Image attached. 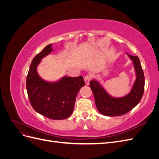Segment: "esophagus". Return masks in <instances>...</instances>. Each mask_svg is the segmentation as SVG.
<instances>
[{"mask_svg": "<svg viewBox=\"0 0 159 159\" xmlns=\"http://www.w3.org/2000/svg\"><path fill=\"white\" fill-rule=\"evenodd\" d=\"M91 79V75L90 74L86 75L84 77V81H85V85H89V81H90Z\"/></svg>", "mask_w": 159, "mask_h": 159, "instance_id": "obj_1", "label": "esophagus"}]
</instances>
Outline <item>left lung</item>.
<instances>
[{"label": "left lung", "mask_w": 159, "mask_h": 159, "mask_svg": "<svg viewBox=\"0 0 159 159\" xmlns=\"http://www.w3.org/2000/svg\"><path fill=\"white\" fill-rule=\"evenodd\" d=\"M126 54L133 61L136 75V80L128 94L121 98H114L107 92L98 81L93 80L89 82L96 107L99 112L105 116L116 117L128 113L136 106L143 97L145 88V75L140 60L137 56Z\"/></svg>", "instance_id": "1"}]
</instances>
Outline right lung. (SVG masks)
Returning a JSON list of instances; mask_svg holds the SVG:
<instances>
[{"instance_id": "1", "label": "right lung", "mask_w": 159, "mask_h": 159, "mask_svg": "<svg viewBox=\"0 0 159 159\" xmlns=\"http://www.w3.org/2000/svg\"><path fill=\"white\" fill-rule=\"evenodd\" d=\"M52 44L46 46L32 61L26 78V89L33 109L47 118L61 120L69 117L74 108L75 98L85 81L82 76H64L48 82L38 75L37 67L43 57L52 52Z\"/></svg>"}]
</instances>
